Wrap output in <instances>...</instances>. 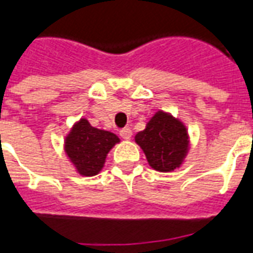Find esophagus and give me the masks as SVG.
Here are the masks:
<instances>
[{
	"instance_id": "34e87169",
	"label": "esophagus",
	"mask_w": 253,
	"mask_h": 253,
	"mask_svg": "<svg viewBox=\"0 0 253 253\" xmlns=\"http://www.w3.org/2000/svg\"><path fill=\"white\" fill-rule=\"evenodd\" d=\"M121 137L123 138V139H130L132 135V131H131V128H128V127H125V128H122L121 130Z\"/></svg>"
}]
</instances>
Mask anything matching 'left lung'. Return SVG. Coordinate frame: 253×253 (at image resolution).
I'll list each match as a JSON object with an SVG mask.
<instances>
[{
  "mask_svg": "<svg viewBox=\"0 0 253 253\" xmlns=\"http://www.w3.org/2000/svg\"><path fill=\"white\" fill-rule=\"evenodd\" d=\"M134 139L143 150L149 165L159 172L180 168L190 150L186 125L163 110L149 119L145 130L138 132Z\"/></svg>",
  "mask_w": 253,
  "mask_h": 253,
  "instance_id": "obj_1",
  "label": "left lung"
}]
</instances>
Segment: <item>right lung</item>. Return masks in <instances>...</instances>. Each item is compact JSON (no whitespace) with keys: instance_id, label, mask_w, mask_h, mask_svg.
Returning <instances> with one entry per match:
<instances>
[{"instance_id":"obj_1","label":"right lung","mask_w":253,"mask_h":253,"mask_svg":"<svg viewBox=\"0 0 253 253\" xmlns=\"http://www.w3.org/2000/svg\"><path fill=\"white\" fill-rule=\"evenodd\" d=\"M119 142L116 134L92 127L85 118H81L66 134L63 149L76 172L90 177L101 172L107 154Z\"/></svg>"}]
</instances>
